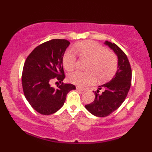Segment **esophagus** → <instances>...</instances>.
Wrapping results in <instances>:
<instances>
[{"label": "esophagus", "instance_id": "1", "mask_svg": "<svg viewBox=\"0 0 152 152\" xmlns=\"http://www.w3.org/2000/svg\"><path fill=\"white\" fill-rule=\"evenodd\" d=\"M76 89L78 91H83L85 90V88H81V87H79V86H76Z\"/></svg>", "mask_w": 152, "mask_h": 152}]
</instances>
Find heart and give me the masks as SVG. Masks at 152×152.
I'll list each match as a JSON object with an SVG mask.
<instances>
[{"instance_id": "1", "label": "heart", "mask_w": 152, "mask_h": 152, "mask_svg": "<svg viewBox=\"0 0 152 152\" xmlns=\"http://www.w3.org/2000/svg\"><path fill=\"white\" fill-rule=\"evenodd\" d=\"M75 50L81 58L90 59L87 66L89 71H75L68 76L72 83L80 86L92 84L96 81H107L116 74L118 69V59L114 52L106 50L100 43L94 41H86L75 46ZM63 66L66 71H72L77 64L76 56L72 50H68L62 58Z\"/></svg>"}]
</instances>
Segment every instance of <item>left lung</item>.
<instances>
[{"label": "left lung", "instance_id": "8db88e82", "mask_svg": "<svg viewBox=\"0 0 152 152\" xmlns=\"http://www.w3.org/2000/svg\"><path fill=\"white\" fill-rule=\"evenodd\" d=\"M118 56V69L114 77L109 82L99 87L94 101L85 106L92 114L99 117L109 116L121 105L126 98L132 83V69L124 52L115 43L106 41ZM100 90L102 93L99 94Z\"/></svg>", "mask_w": 152, "mask_h": 152}]
</instances>
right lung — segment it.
<instances>
[{
	"label": "right lung",
	"mask_w": 152,
	"mask_h": 152,
	"mask_svg": "<svg viewBox=\"0 0 152 152\" xmlns=\"http://www.w3.org/2000/svg\"><path fill=\"white\" fill-rule=\"evenodd\" d=\"M70 42L52 39L41 43L26 58L22 73V86L26 99L39 114L50 115L64 105L67 94L76 86L64 83L65 78L62 58ZM55 80L62 82L58 88L50 86Z\"/></svg>",
	"instance_id": "right-lung-1"
}]
</instances>
